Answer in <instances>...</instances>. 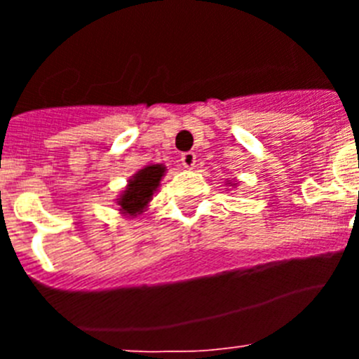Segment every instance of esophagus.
Masks as SVG:
<instances>
[{
    "instance_id": "obj_1",
    "label": "esophagus",
    "mask_w": 359,
    "mask_h": 359,
    "mask_svg": "<svg viewBox=\"0 0 359 359\" xmlns=\"http://www.w3.org/2000/svg\"><path fill=\"white\" fill-rule=\"evenodd\" d=\"M196 161H198L196 152L189 151V152H183V154H182V165L185 167V169H194Z\"/></svg>"
}]
</instances>
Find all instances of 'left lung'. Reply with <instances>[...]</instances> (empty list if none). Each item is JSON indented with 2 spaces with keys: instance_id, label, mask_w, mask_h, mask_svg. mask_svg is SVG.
Masks as SVG:
<instances>
[{
  "instance_id": "1",
  "label": "left lung",
  "mask_w": 359,
  "mask_h": 359,
  "mask_svg": "<svg viewBox=\"0 0 359 359\" xmlns=\"http://www.w3.org/2000/svg\"><path fill=\"white\" fill-rule=\"evenodd\" d=\"M224 183H226V187H228V185H231V187H233V189H236V187H237V182H236V180H231V182H230V180H228V182H224Z\"/></svg>"
}]
</instances>
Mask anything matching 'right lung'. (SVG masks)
<instances>
[{
    "label": "right lung",
    "mask_w": 359,
    "mask_h": 359,
    "mask_svg": "<svg viewBox=\"0 0 359 359\" xmlns=\"http://www.w3.org/2000/svg\"><path fill=\"white\" fill-rule=\"evenodd\" d=\"M165 172L167 167L163 163H154L145 165L144 169L133 174L128 180L126 189L116 198V207H118L116 210L128 219L144 214L149 208V203L152 201V196L156 194Z\"/></svg>",
    "instance_id": "add662e5"
}]
</instances>
